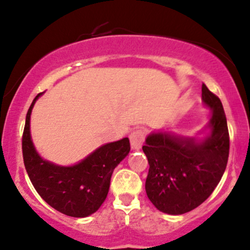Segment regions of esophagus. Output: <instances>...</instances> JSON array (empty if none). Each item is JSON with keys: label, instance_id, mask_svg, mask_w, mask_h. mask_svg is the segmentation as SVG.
Segmentation results:
<instances>
[{"label": "esophagus", "instance_id": "esophagus-1", "mask_svg": "<svg viewBox=\"0 0 250 250\" xmlns=\"http://www.w3.org/2000/svg\"><path fill=\"white\" fill-rule=\"evenodd\" d=\"M144 142V131L143 130H135L130 135V143L132 150H140L142 148Z\"/></svg>", "mask_w": 250, "mask_h": 250}]
</instances>
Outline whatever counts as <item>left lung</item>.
I'll list each match as a JSON object with an SVG mask.
<instances>
[{
	"instance_id": "8db88e82",
	"label": "left lung",
	"mask_w": 250,
	"mask_h": 250,
	"mask_svg": "<svg viewBox=\"0 0 250 250\" xmlns=\"http://www.w3.org/2000/svg\"><path fill=\"white\" fill-rule=\"evenodd\" d=\"M210 118L195 136L153 131L142 146L148 158L146 196L160 212L179 215L199 207L220 182L229 159L228 123L221 101L202 84Z\"/></svg>"
}]
</instances>
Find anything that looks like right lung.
<instances>
[{
  "instance_id": "add662e5",
  "label": "right lung",
  "mask_w": 250,
  "mask_h": 250,
  "mask_svg": "<svg viewBox=\"0 0 250 250\" xmlns=\"http://www.w3.org/2000/svg\"><path fill=\"white\" fill-rule=\"evenodd\" d=\"M42 95L35 97L26 114L22 135L25 168L36 191L54 209L69 217H89L106 200L113 171L128 155L130 141L125 137L104 144L69 166L45 160L38 154L30 130L32 108Z\"/></svg>"
}]
</instances>
